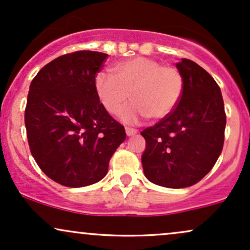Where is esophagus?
Masks as SVG:
<instances>
[{
    "mask_svg": "<svg viewBox=\"0 0 250 250\" xmlns=\"http://www.w3.org/2000/svg\"><path fill=\"white\" fill-rule=\"evenodd\" d=\"M125 133H127L128 136H131V135H135L137 133V129L130 128V127H125Z\"/></svg>",
    "mask_w": 250,
    "mask_h": 250,
    "instance_id": "34e87169",
    "label": "esophagus"
}]
</instances>
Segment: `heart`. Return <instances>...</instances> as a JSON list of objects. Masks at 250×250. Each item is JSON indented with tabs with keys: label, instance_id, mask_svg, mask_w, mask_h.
I'll use <instances>...</instances> for the list:
<instances>
[{
	"label": "heart",
	"instance_id": "heart-1",
	"mask_svg": "<svg viewBox=\"0 0 250 250\" xmlns=\"http://www.w3.org/2000/svg\"><path fill=\"white\" fill-rule=\"evenodd\" d=\"M111 71L113 75L96 74V95L111 115H119L129 99L133 100L122 113V119L129 123L145 117L154 121L165 119L177 107L185 91V79L176 67L162 65L149 57L117 62Z\"/></svg>",
	"mask_w": 250,
	"mask_h": 250
}]
</instances>
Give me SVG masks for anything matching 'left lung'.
I'll use <instances>...</instances> for the list:
<instances>
[{"label":"left lung","mask_w":250,"mask_h":250,"mask_svg":"<svg viewBox=\"0 0 250 250\" xmlns=\"http://www.w3.org/2000/svg\"><path fill=\"white\" fill-rule=\"evenodd\" d=\"M176 68L185 79L182 99L170 115L141 133L146 177L167 188L190 187L202 180L225 142V104L217 83L190 60L182 59Z\"/></svg>","instance_id":"obj_1"}]
</instances>
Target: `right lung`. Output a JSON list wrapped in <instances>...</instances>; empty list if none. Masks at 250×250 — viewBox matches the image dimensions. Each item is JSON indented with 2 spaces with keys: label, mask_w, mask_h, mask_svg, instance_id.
<instances>
[{
  "label": "right lung",
  "mask_w": 250,
  "mask_h": 250,
  "mask_svg": "<svg viewBox=\"0 0 250 250\" xmlns=\"http://www.w3.org/2000/svg\"><path fill=\"white\" fill-rule=\"evenodd\" d=\"M107 57L90 50L65 54L30 83L24 123L31 155L43 173L65 187L102 180L125 140V127L109 115L94 87Z\"/></svg>",
  "instance_id": "add662e5"
}]
</instances>
